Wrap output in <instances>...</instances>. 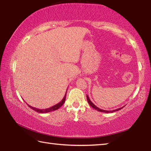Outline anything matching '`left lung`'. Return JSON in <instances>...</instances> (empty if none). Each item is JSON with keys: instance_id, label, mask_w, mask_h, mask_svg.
Wrapping results in <instances>:
<instances>
[{"instance_id": "8db88e82", "label": "left lung", "mask_w": 151, "mask_h": 151, "mask_svg": "<svg viewBox=\"0 0 151 151\" xmlns=\"http://www.w3.org/2000/svg\"><path fill=\"white\" fill-rule=\"evenodd\" d=\"M86 98H87V100H88V104H90V106L92 107V108H93L94 109H95L96 110H97V111H101V112H104V113H112V112H115V111H119V110H120V109H122L123 107H122V108H118V109H114V110H112V111H108V110H104V109H100V108H98V107L96 106H95L94 104H93L91 101H90V98H89V97L88 96V95H86Z\"/></svg>"}]
</instances>
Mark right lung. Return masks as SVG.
Returning a JSON list of instances; mask_svg holds the SVG:
<instances>
[{
  "instance_id": "1",
  "label": "right lung",
  "mask_w": 151,
  "mask_h": 151,
  "mask_svg": "<svg viewBox=\"0 0 151 151\" xmlns=\"http://www.w3.org/2000/svg\"><path fill=\"white\" fill-rule=\"evenodd\" d=\"M67 93V92H66ZM65 99H66V94H65L64 98H63L62 100L59 103L55 104V105H54L53 106H51L50 107V108H47V109H39V108H34V107H32L31 106L28 105V106L30 108L32 109L33 110H34L35 111L38 112V113H40V114H45V113H48V112H51V111H55V110H57V109H59V108H61V107L63 105V104L65 103Z\"/></svg>"
}]
</instances>
